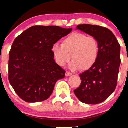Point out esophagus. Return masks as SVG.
I'll use <instances>...</instances> for the list:
<instances>
[{"instance_id":"1","label":"esophagus","mask_w":128,"mask_h":128,"mask_svg":"<svg viewBox=\"0 0 128 128\" xmlns=\"http://www.w3.org/2000/svg\"><path fill=\"white\" fill-rule=\"evenodd\" d=\"M65 75H66V76H70L72 75V73L69 72H66L65 73Z\"/></svg>"}]
</instances>
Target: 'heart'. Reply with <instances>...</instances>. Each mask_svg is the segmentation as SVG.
Returning a JSON list of instances; mask_svg holds the SVG:
<instances>
[{
    "label": "heart",
    "instance_id": "heart-1",
    "mask_svg": "<svg viewBox=\"0 0 128 128\" xmlns=\"http://www.w3.org/2000/svg\"><path fill=\"white\" fill-rule=\"evenodd\" d=\"M56 62L64 66L69 62L70 69L85 71L95 64L98 57L100 45L95 38L79 32H73L63 40L61 45L55 44L52 47ZM71 57H70V56Z\"/></svg>",
    "mask_w": 128,
    "mask_h": 128
}]
</instances>
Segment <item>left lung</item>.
<instances>
[{
  "label": "left lung",
  "mask_w": 128,
  "mask_h": 128,
  "mask_svg": "<svg viewBox=\"0 0 128 128\" xmlns=\"http://www.w3.org/2000/svg\"><path fill=\"white\" fill-rule=\"evenodd\" d=\"M76 28L98 41L100 52L95 64L80 74L81 84L74 92L84 104H99L106 100L116 87L120 64V45L114 34L106 28L86 24Z\"/></svg>",
  "instance_id": "left-lung-1"
}]
</instances>
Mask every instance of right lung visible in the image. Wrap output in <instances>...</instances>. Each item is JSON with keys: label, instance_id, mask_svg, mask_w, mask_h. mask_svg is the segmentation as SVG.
<instances>
[{"label": "right lung", "instance_id": "add662e5", "mask_svg": "<svg viewBox=\"0 0 128 128\" xmlns=\"http://www.w3.org/2000/svg\"><path fill=\"white\" fill-rule=\"evenodd\" d=\"M72 28L32 26L17 36L9 53L8 80L15 92L27 102L45 101L66 72L54 60L52 47Z\"/></svg>", "mask_w": 128, "mask_h": 128}]
</instances>
